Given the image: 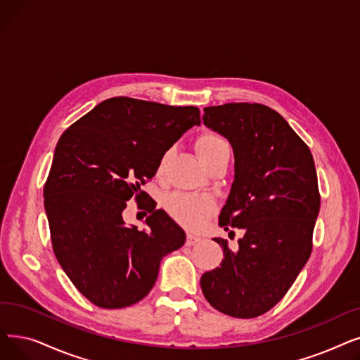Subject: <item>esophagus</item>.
<instances>
[{"label": "esophagus", "mask_w": 360, "mask_h": 360, "mask_svg": "<svg viewBox=\"0 0 360 360\" xmlns=\"http://www.w3.org/2000/svg\"><path fill=\"white\" fill-rule=\"evenodd\" d=\"M197 243H200V238H198V237L191 236V233H188V236H186V241H185L186 245L191 247V245H194V244H197Z\"/></svg>", "instance_id": "esophagus-1"}]
</instances>
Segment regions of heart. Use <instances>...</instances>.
Returning <instances> with one entry per match:
<instances>
[{"instance_id":"1","label":"heart","mask_w":360,"mask_h":360,"mask_svg":"<svg viewBox=\"0 0 360 360\" xmlns=\"http://www.w3.org/2000/svg\"><path fill=\"white\" fill-rule=\"evenodd\" d=\"M195 151L202 165L207 166L221 154L229 153V144L226 139L219 134L205 132L197 138ZM170 153L172 151H166L162 155L159 172L165 170L170 159ZM165 209L182 226L188 229H198L205 225L207 219L214 213V202L205 195L174 193L166 197Z\"/></svg>"}]
</instances>
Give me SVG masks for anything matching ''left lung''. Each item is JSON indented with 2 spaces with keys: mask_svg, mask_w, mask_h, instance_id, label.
I'll return each mask as SVG.
<instances>
[{
  "mask_svg": "<svg viewBox=\"0 0 360 360\" xmlns=\"http://www.w3.org/2000/svg\"><path fill=\"white\" fill-rule=\"evenodd\" d=\"M202 122L228 138L236 158L219 225L245 233L237 250L214 238L225 257L202 274L200 285L216 310L256 318L283 299L310 257L321 206L315 162L303 139L268 105L205 107Z\"/></svg>",
  "mask_w": 360,
  "mask_h": 360,
  "instance_id": "obj_1",
  "label": "left lung"
}]
</instances>
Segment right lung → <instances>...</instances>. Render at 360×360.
Instances as JSON below:
<instances>
[{
	"label": "right lung",
	"instance_id": "1",
	"mask_svg": "<svg viewBox=\"0 0 360 360\" xmlns=\"http://www.w3.org/2000/svg\"><path fill=\"white\" fill-rule=\"evenodd\" d=\"M194 105L129 97L108 98L60 136L44 206L54 255L73 285L103 309L143 300L160 260L185 243V232L141 186L184 132L200 124ZM132 196L149 216L148 229L124 225Z\"/></svg>",
	"mask_w": 360,
	"mask_h": 360
}]
</instances>
